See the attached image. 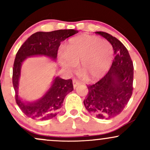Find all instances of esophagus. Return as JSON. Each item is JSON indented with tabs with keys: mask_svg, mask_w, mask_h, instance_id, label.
Wrapping results in <instances>:
<instances>
[{
	"mask_svg": "<svg viewBox=\"0 0 150 150\" xmlns=\"http://www.w3.org/2000/svg\"><path fill=\"white\" fill-rule=\"evenodd\" d=\"M73 84L74 88H76L77 86H78L79 85H80V82H78V81H77V80H73Z\"/></svg>",
	"mask_w": 150,
	"mask_h": 150,
	"instance_id": "1",
	"label": "esophagus"
}]
</instances>
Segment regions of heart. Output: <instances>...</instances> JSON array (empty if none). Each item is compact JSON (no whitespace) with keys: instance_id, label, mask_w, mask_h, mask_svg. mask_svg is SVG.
Listing matches in <instances>:
<instances>
[{"instance_id":"b5f03b06","label":"heart","mask_w":150,"mask_h":150,"mask_svg":"<svg viewBox=\"0 0 150 150\" xmlns=\"http://www.w3.org/2000/svg\"><path fill=\"white\" fill-rule=\"evenodd\" d=\"M113 46L95 36L80 35L70 39L63 48L58 62L63 69L72 73L80 63V72L88 80L100 78L113 61Z\"/></svg>"}]
</instances>
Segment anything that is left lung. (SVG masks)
<instances>
[{
    "label": "left lung",
    "instance_id": "8db88e82",
    "mask_svg": "<svg viewBox=\"0 0 150 150\" xmlns=\"http://www.w3.org/2000/svg\"><path fill=\"white\" fill-rule=\"evenodd\" d=\"M96 33L112 45L116 56L107 74L94 85L87 86L84 104L97 118L111 119L122 112L131 97L133 64L128 50L118 39L106 32Z\"/></svg>",
    "mask_w": 150,
    "mask_h": 150
}]
</instances>
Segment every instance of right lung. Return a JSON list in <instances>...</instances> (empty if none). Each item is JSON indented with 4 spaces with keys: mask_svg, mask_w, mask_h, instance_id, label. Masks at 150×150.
Listing matches in <instances>:
<instances>
[{
    "mask_svg": "<svg viewBox=\"0 0 150 150\" xmlns=\"http://www.w3.org/2000/svg\"><path fill=\"white\" fill-rule=\"evenodd\" d=\"M77 32L78 31L75 30L36 32L31 35L18 50L13 65V84L17 104L29 118L39 120L54 118L63 106L65 96L73 90V85L71 79L63 80L58 76H54L49 88L42 97L32 101L23 100L19 95V87L24 61L27 58L36 56H45L56 61L61 42Z\"/></svg>",
    "mask_w": 150,
    "mask_h": 150,
    "instance_id": "add662e5",
    "label": "right lung"
}]
</instances>
